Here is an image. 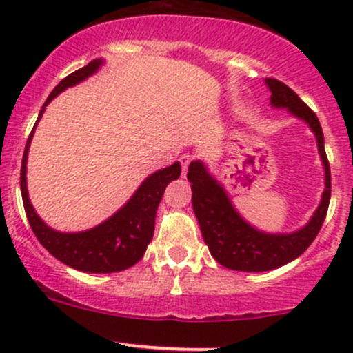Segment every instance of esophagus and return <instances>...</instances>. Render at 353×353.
<instances>
[{
  "mask_svg": "<svg viewBox=\"0 0 353 353\" xmlns=\"http://www.w3.org/2000/svg\"><path fill=\"white\" fill-rule=\"evenodd\" d=\"M191 159H193V157L191 155H183L181 157V165H183V176H186V172H188V165H190V162H191Z\"/></svg>",
  "mask_w": 353,
  "mask_h": 353,
  "instance_id": "obj_1",
  "label": "esophagus"
}]
</instances>
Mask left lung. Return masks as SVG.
Returning <instances> with one entry per match:
<instances>
[{
    "label": "left lung",
    "instance_id": "8db88e82",
    "mask_svg": "<svg viewBox=\"0 0 353 353\" xmlns=\"http://www.w3.org/2000/svg\"><path fill=\"white\" fill-rule=\"evenodd\" d=\"M265 85L272 92L270 104L273 109H287L292 116L304 121L314 133L325 169V190L318 208L304 227L294 232H265L237 212L223 184L210 172L208 165L201 160H193L188 169V179L193 191L191 199L203 241L220 265L236 272H270L297 259L318 236L331 196L330 163L319 119L285 83L275 78H265Z\"/></svg>",
    "mask_w": 353,
    "mask_h": 353
}]
</instances>
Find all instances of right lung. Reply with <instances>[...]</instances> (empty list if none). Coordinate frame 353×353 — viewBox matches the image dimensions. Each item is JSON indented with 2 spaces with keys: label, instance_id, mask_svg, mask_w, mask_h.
Instances as JSON below:
<instances>
[{
  "label": "right lung",
  "instance_id": "right-lung-1",
  "mask_svg": "<svg viewBox=\"0 0 353 353\" xmlns=\"http://www.w3.org/2000/svg\"><path fill=\"white\" fill-rule=\"evenodd\" d=\"M104 59L97 58L68 74L51 92L46 104L39 112L37 123L41 121L48 104L58 97L66 88L81 83L104 66ZM35 123V126H37ZM35 126L25 145L22 170H20V190H22L23 208L28 223L34 230L39 243L44 245L56 259L65 263L70 268L85 273H114L128 270L143 258L155 229V215L163 191L170 181L181 176V163L174 162L165 169L155 170L138 186L133 196L128 199L116 213L105 219L99 225L81 232H61L49 227L32 206L27 190V159Z\"/></svg>",
  "mask_w": 353,
  "mask_h": 353
}]
</instances>
